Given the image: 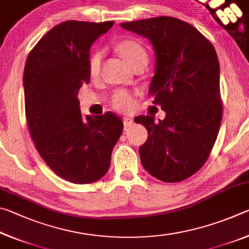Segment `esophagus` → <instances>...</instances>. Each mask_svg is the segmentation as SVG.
Returning a JSON list of instances; mask_svg holds the SVG:
<instances>
[{"label":"esophagus","mask_w":249,"mask_h":249,"mask_svg":"<svg viewBox=\"0 0 249 249\" xmlns=\"http://www.w3.org/2000/svg\"><path fill=\"white\" fill-rule=\"evenodd\" d=\"M123 123H124V125L126 126V127H130V126L134 124V122H133L132 119H128V117H124Z\"/></svg>","instance_id":"34e87169"}]
</instances>
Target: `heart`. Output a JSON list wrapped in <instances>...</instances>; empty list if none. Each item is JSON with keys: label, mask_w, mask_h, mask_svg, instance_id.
<instances>
[{"label": "heart", "mask_w": 249, "mask_h": 249, "mask_svg": "<svg viewBox=\"0 0 249 249\" xmlns=\"http://www.w3.org/2000/svg\"><path fill=\"white\" fill-rule=\"evenodd\" d=\"M117 53L120 56L132 67L147 60V53L145 48L135 40H124L117 45ZM101 62H102V52H95L91 54L89 59V71L92 77L98 75ZM113 107L121 111H128L132 107V98L125 91H117L112 96Z\"/></svg>", "instance_id": "heart-1"}]
</instances>
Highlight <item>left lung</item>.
<instances>
[{
    "label": "left lung",
    "instance_id": "8db88e82",
    "mask_svg": "<svg viewBox=\"0 0 249 249\" xmlns=\"http://www.w3.org/2000/svg\"><path fill=\"white\" fill-rule=\"evenodd\" d=\"M153 46L156 64L149 86L166 117L137 116L148 137L140 147L146 171L163 182H179L204 165L222 121L220 64L213 45L192 25L169 16L121 23Z\"/></svg>",
    "mask_w": 249,
    "mask_h": 249
}]
</instances>
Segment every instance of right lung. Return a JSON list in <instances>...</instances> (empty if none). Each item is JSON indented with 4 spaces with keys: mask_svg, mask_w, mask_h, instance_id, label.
I'll use <instances>...</instances> for the list:
<instances>
[{
    "mask_svg": "<svg viewBox=\"0 0 249 249\" xmlns=\"http://www.w3.org/2000/svg\"><path fill=\"white\" fill-rule=\"evenodd\" d=\"M113 24H58L36 44L25 64L29 133L50 169L72 183H92L107 174L123 132V122L111 112L83 117L78 100L79 89L90 81L91 45Z\"/></svg>",
    "mask_w": 249,
    "mask_h": 249,
    "instance_id": "obj_1",
    "label": "right lung"
}]
</instances>
